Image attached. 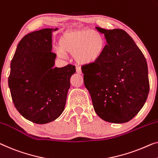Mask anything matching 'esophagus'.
Here are the masks:
<instances>
[{"mask_svg":"<svg viewBox=\"0 0 158 158\" xmlns=\"http://www.w3.org/2000/svg\"><path fill=\"white\" fill-rule=\"evenodd\" d=\"M76 70H77V72L78 73V74H81V69H80V67H77L76 68Z\"/></svg>","mask_w":158,"mask_h":158,"instance_id":"34e87169","label":"esophagus"}]
</instances>
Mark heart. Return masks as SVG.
<instances>
[{"label":"heart","mask_w":158,"mask_h":158,"mask_svg":"<svg viewBox=\"0 0 158 158\" xmlns=\"http://www.w3.org/2000/svg\"><path fill=\"white\" fill-rule=\"evenodd\" d=\"M56 49L59 56L65 53L73 55L80 65H89L97 62L104 52L106 41L103 35L96 30L81 29L64 32Z\"/></svg>","instance_id":"heart-1"}]
</instances>
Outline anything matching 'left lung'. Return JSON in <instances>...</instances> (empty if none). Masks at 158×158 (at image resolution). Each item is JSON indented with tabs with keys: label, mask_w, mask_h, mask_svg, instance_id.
Here are the masks:
<instances>
[{
	"label": "left lung",
	"mask_w": 158,
	"mask_h": 158,
	"mask_svg": "<svg viewBox=\"0 0 158 158\" xmlns=\"http://www.w3.org/2000/svg\"><path fill=\"white\" fill-rule=\"evenodd\" d=\"M96 28L104 34L107 44L97 62L81 67L84 86L101 118L126 123L138 114L149 94L146 60L123 30Z\"/></svg>",
	"instance_id": "1"
}]
</instances>
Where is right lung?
Listing matches in <instances>:
<instances>
[{"instance_id":"right-lung-1","label":"right lung","mask_w":158,"mask_h":158,"mask_svg":"<svg viewBox=\"0 0 158 158\" xmlns=\"http://www.w3.org/2000/svg\"><path fill=\"white\" fill-rule=\"evenodd\" d=\"M42 29L25 35L10 63L8 77L12 100L18 111L37 124L53 121L64 109L70 77L75 66L54 67L56 54L52 51V32Z\"/></svg>"}]
</instances>
